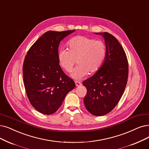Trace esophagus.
<instances>
[{
    "instance_id": "34e87169",
    "label": "esophagus",
    "mask_w": 149,
    "mask_h": 149,
    "mask_svg": "<svg viewBox=\"0 0 149 149\" xmlns=\"http://www.w3.org/2000/svg\"><path fill=\"white\" fill-rule=\"evenodd\" d=\"M75 84H76V86L77 87L81 86L82 85L81 83L80 82H79V81H75Z\"/></svg>"
}]
</instances>
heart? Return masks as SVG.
I'll use <instances>...</instances> for the list:
<instances>
[{
  "mask_svg": "<svg viewBox=\"0 0 149 149\" xmlns=\"http://www.w3.org/2000/svg\"><path fill=\"white\" fill-rule=\"evenodd\" d=\"M68 49H61L58 52V62L67 72H71L77 61L78 66L73 73L72 78L79 79L87 73L97 72L105 61L107 47L102 40H95L85 36H76L68 42Z\"/></svg>",
  "mask_w": 149,
  "mask_h": 149,
  "instance_id": "b5f03b06",
  "label": "heart"
}]
</instances>
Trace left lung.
<instances>
[{"instance_id": "1", "label": "left lung", "mask_w": 149, "mask_h": 149, "mask_svg": "<svg viewBox=\"0 0 149 149\" xmlns=\"http://www.w3.org/2000/svg\"><path fill=\"white\" fill-rule=\"evenodd\" d=\"M102 35L107 47L102 67L82 82L87 88L84 103L93 116H102L114 109L120 100L127 83L128 63L123 48L112 35Z\"/></svg>"}]
</instances>
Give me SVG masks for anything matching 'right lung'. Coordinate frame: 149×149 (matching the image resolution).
Listing matches in <instances>:
<instances>
[{
  "instance_id": "obj_1",
  "label": "right lung",
  "mask_w": 149,
  "mask_h": 149,
  "mask_svg": "<svg viewBox=\"0 0 149 149\" xmlns=\"http://www.w3.org/2000/svg\"><path fill=\"white\" fill-rule=\"evenodd\" d=\"M73 31H47L31 47L23 63V80L30 103L43 114L54 113L75 83L59 65L61 41Z\"/></svg>"
}]
</instances>
